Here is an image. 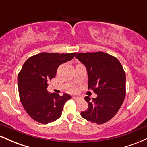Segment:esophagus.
Returning <instances> with one entry per match:
<instances>
[{"label": "esophagus", "instance_id": "34e87169", "mask_svg": "<svg viewBox=\"0 0 147 147\" xmlns=\"http://www.w3.org/2000/svg\"><path fill=\"white\" fill-rule=\"evenodd\" d=\"M72 99H75V101H79L81 99V97H75V96H74L73 97H72Z\"/></svg>", "mask_w": 147, "mask_h": 147}]
</instances>
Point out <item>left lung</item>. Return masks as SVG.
<instances>
[{
    "instance_id": "1",
    "label": "left lung",
    "mask_w": 147,
    "mask_h": 147,
    "mask_svg": "<svg viewBox=\"0 0 147 147\" xmlns=\"http://www.w3.org/2000/svg\"><path fill=\"white\" fill-rule=\"evenodd\" d=\"M76 58L86 67L88 89L97 95L85 100L88 109L81 112L82 117L97 124L107 122L115 115L126 96V74L116 57L103 52L78 53Z\"/></svg>"
}]
</instances>
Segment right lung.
Listing matches in <instances>:
<instances>
[{
	"label": "right lung",
	"mask_w": 147,
	"mask_h": 147,
	"mask_svg": "<svg viewBox=\"0 0 147 147\" xmlns=\"http://www.w3.org/2000/svg\"><path fill=\"white\" fill-rule=\"evenodd\" d=\"M76 54L42 52L23 64L18 75V94L23 108L34 120L45 124L61 117L64 104L71 96L50 94L48 81L55 77L60 65L72 60Z\"/></svg>",
	"instance_id": "right-lung-1"
}]
</instances>
